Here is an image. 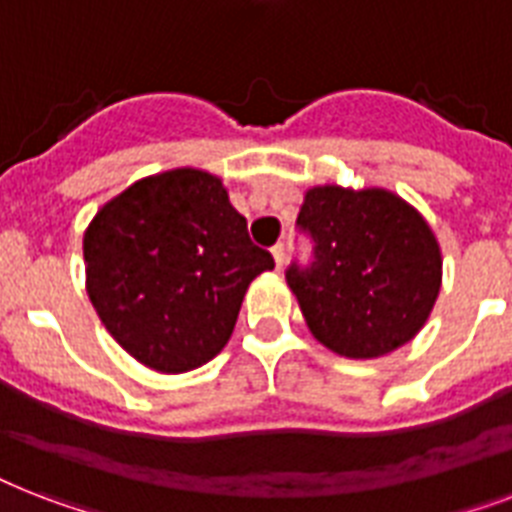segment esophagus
Instances as JSON below:
<instances>
[{
    "label": "esophagus",
    "instance_id": "obj_1",
    "mask_svg": "<svg viewBox=\"0 0 512 512\" xmlns=\"http://www.w3.org/2000/svg\"><path fill=\"white\" fill-rule=\"evenodd\" d=\"M271 255H273V260H276V268H281V265H284V257H287V247H284V244H276V247L271 249Z\"/></svg>",
    "mask_w": 512,
    "mask_h": 512
}]
</instances>
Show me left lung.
Masks as SVG:
<instances>
[{"label": "left lung", "mask_w": 512, "mask_h": 512, "mask_svg": "<svg viewBox=\"0 0 512 512\" xmlns=\"http://www.w3.org/2000/svg\"><path fill=\"white\" fill-rule=\"evenodd\" d=\"M297 225L311 268L287 284L311 335L337 356L380 358L412 340L441 292V247L428 220L388 188L313 185Z\"/></svg>", "instance_id": "8db88e82"}]
</instances>
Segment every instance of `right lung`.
Listing matches in <instances>:
<instances>
[{"mask_svg": "<svg viewBox=\"0 0 512 512\" xmlns=\"http://www.w3.org/2000/svg\"><path fill=\"white\" fill-rule=\"evenodd\" d=\"M271 268L223 180L196 167L135 180L84 231L92 308L132 358L164 374L215 358L249 284Z\"/></svg>", "mask_w": 512, "mask_h": 512, "instance_id": "1", "label": "right lung"}]
</instances>
